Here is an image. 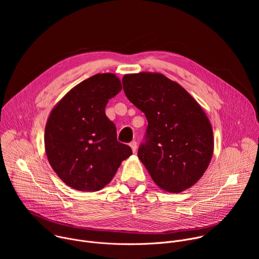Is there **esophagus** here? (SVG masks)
I'll return each instance as SVG.
<instances>
[{
  "label": "esophagus",
  "mask_w": 259,
  "mask_h": 259,
  "mask_svg": "<svg viewBox=\"0 0 259 259\" xmlns=\"http://www.w3.org/2000/svg\"><path fill=\"white\" fill-rule=\"evenodd\" d=\"M130 146H131V149H132V152H133V153H135V152L137 151V142H136L135 140H133V141L130 142Z\"/></svg>",
  "instance_id": "34e87169"
}]
</instances>
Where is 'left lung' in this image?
<instances>
[{
    "instance_id": "left-lung-1",
    "label": "left lung",
    "mask_w": 259,
    "mask_h": 259,
    "mask_svg": "<svg viewBox=\"0 0 259 259\" xmlns=\"http://www.w3.org/2000/svg\"><path fill=\"white\" fill-rule=\"evenodd\" d=\"M125 95L144 113L147 129L138 158L157 186L180 193L206 171L213 154V131L199 103L162 73L125 75Z\"/></svg>"
}]
</instances>
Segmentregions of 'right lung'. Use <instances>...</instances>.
Segmentation results:
<instances>
[{
  "label": "right lung",
  "mask_w": 259,
  "mask_h": 259,
  "mask_svg": "<svg viewBox=\"0 0 259 259\" xmlns=\"http://www.w3.org/2000/svg\"><path fill=\"white\" fill-rule=\"evenodd\" d=\"M121 89L114 73H97L73 87L52 109L45 150L51 167L68 187L99 191L132 155L129 145L117 140L116 126L104 110Z\"/></svg>",
  "instance_id": "obj_1"
}]
</instances>
